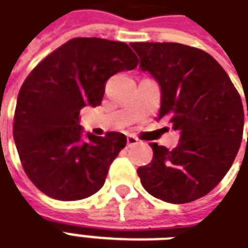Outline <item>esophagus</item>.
Returning a JSON list of instances; mask_svg holds the SVG:
<instances>
[{
    "label": "esophagus",
    "mask_w": 248,
    "mask_h": 248,
    "mask_svg": "<svg viewBox=\"0 0 248 248\" xmlns=\"http://www.w3.org/2000/svg\"><path fill=\"white\" fill-rule=\"evenodd\" d=\"M139 144V139L135 138L133 135H128L127 136V145L128 147H133V145H136Z\"/></svg>",
    "instance_id": "1"
}]
</instances>
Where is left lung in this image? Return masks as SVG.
Masks as SVG:
<instances>
[{
    "instance_id": "1",
    "label": "left lung",
    "mask_w": 248,
    "mask_h": 248,
    "mask_svg": "<svg viewBox=\"0 0 248 248\" xmlns=\"http://www.w3.org/2000/svg\"><path fill=\"white\" fill-rule=\"evenodd\" d=\"M131 46L140 57V69L160 85L159 120L168 116L180 132L172 151L149 144L154 157L138 168L139 177L157 199L194 202L215 188L232 166L243 136L242 99L220 64L202 49L176 43Z\"/></svg>"
}]
</instances>
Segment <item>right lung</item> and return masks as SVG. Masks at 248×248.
I'll list each match as a JSON object with an SVG mask.
<instances>
[{
	"instance_id": "right-lung-1",
	"label": "right lung",
	"mask_w": 248,
	"mask_h": 248,
	"mask_svg": "<svg viewBox=\"0 0 248 248\" xmlns=\"http://www.w3.org/2000/svg\"><path fill=\"white\" fill-rule=\"evenodd\" d=\"M138 62L125 43L77 37L26 77L17 97L13 138L24 171L41 192L57 200H80L104 186L127 138L120 132L82 138L80 110L101 104L107 80L132 71Z\"/></svg>"
}]
</instances>
